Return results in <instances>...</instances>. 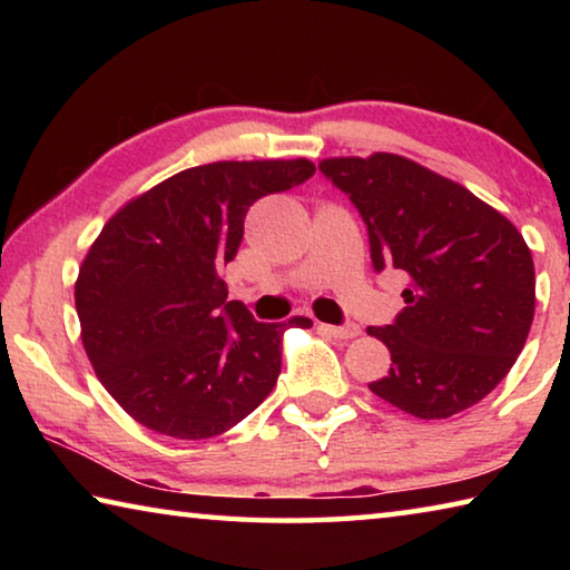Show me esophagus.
Here are the masks:
<instances>
[{
    "mask_svg": "<svg viewBox=\"0 0 570 570\" xmlns=\"http://www.w3.org/2000/svg\"><path fill=\"white\" fill-rule=\"evenodd\" d=\"M320 330L330 332L336 340H354V336H360V326L356 324H342V326H332V324H320Z\"/></svg>",
    "mask_w": 570,
    "mask_h": 570,
    "instance_id": "esophagus-1",
    "label": "esophagus"
}]
</instances>
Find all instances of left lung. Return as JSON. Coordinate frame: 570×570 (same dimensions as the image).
I'll use <instances>...</instances> for the list:
<instances>
[{
  "instance_id": "8db88e82",
  "label": "left lung",
  "mask_w": 570,
  "mask_h": 570,
  "mask_svg": "<svg viewBox=\"0 0 570 570\" xmlns=\"http://www.w3.org/2000/svg\"><path fill=\"white\" fill-rule=\"evenodd\" d=\"M320 170L360 210L374 272L410 278L397 320L366 330L392 354L370 390L420 420L478 404L533 324L535 268L520 230L460 183L394 153L326 158Z\"/></svg>"
}]
</instances>
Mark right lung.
<instances>
[{
	"instance_id": "right-lung-1",
	"label": "right lung",
	"mask_w": 570,
	"mask_h": 570,
	"mask_svg": "<svg viewBox=\"0 0 570 570\" xmlns=\"http://www.w3.org/2000/svg\"><path fill=\"white\" fill-rule=\"evenodd\" d=\"M314 163L218 160L180 170L125 204L75 284L82 344L112 400L142 428L216 438L254 412L282 372V336L226 302L248 206L314 176Z\"/></svg>"
}]
</instances>
